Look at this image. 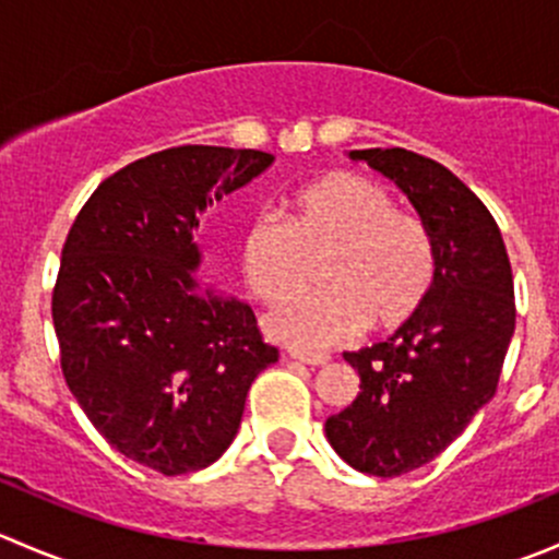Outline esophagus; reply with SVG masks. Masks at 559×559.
Segmentation results:
<instances>
[{
  "instance_id": "1",
  "label": "esophagus",
  "mask_w": 559,
  "mask_h": 559,
  "mask_svg": "<svg viewBox=\"0 0 559 559\" xmlns=\"http://www.w3.org/2000/svg\"><path fill=\"white\" fill-rule=\"evenodd\" d=\"M286 354H289L292 359H297V362H306V365H326V362H330V354H324V352H306V348L289 346V348H286Z\"/></svg>"
}]
</instances>
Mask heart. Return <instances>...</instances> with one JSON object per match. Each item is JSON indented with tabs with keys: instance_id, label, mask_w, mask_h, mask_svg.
Wrapping results in <instances>:
<instances>
[{
	"instance_id": "heart-1",
	"label": "heart",
	"mask_w": 559,
	"mask_h": 559,
	"mask_svg": "<svg viewBox=\"0 0 559 559\" xmlns=\"http://www.w3.org/2000/svg\"><path fill=\"white\" fill-rule=\"evenodd\" d=\"M281 216L253 218L240 270L259 300L284 302L306 289L321 262L324 292L270 313L273 335L306 348L332 346L370 324L392 332L430 297L438 251L430 227L397 211L392 191L359 173L335 170L284 197Z\"/></svg>"
}]
</instances>
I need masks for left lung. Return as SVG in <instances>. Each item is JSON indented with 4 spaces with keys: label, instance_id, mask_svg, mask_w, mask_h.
<instances>
[{
    "label": "left lung",
    "instance_id": "left-lung-1",
    "mask_svg": "<svg viewBox=\"0 0 559 559\" xmlns=\"http://www.w3.org/2000/svg\"><path fill=\"white\" fill-rule=\"evenodd\" d=\"M348 156L408 194L438 251L421 311L384 343L343 354L359 394L324 425L354 471L392 478L436 460L492 400L516 324L514 275L492 213L452 170L405 148Z\"/></svg>",
    "mask_w": 559,
    "mask_h": 559
}]
</instances>
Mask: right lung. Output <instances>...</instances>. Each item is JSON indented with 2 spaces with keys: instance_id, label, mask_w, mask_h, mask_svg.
I'll list each match as a JSON object with an SVG mask.
<instances>
[{
  "instance_id": "right-lung-1",
  "label": "right lung",
  "mask_w": 559,
  "mask_h": 559,
  "mask_svg": "<svg viewBox=\"0 0 559 559\" xmlns=\"http://www.w3.org/2000/svg\"><path fill=\"white\" fill-rule=\"evenodd\" d=\"M273 154L180 145L132 162L78 213L53 286L61 373L116 452L165 476L229 449L253 379L278 362L251 306L200 292L194 229Z\"/></svg>"
}]
</instances>
